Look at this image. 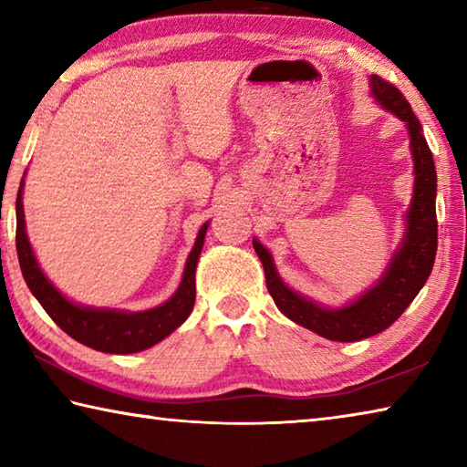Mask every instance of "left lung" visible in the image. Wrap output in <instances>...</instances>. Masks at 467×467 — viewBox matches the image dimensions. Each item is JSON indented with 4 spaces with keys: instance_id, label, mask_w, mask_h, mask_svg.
Returning a JSON list of instances; mask_svg holds the SVG:
<instances>
[{
    "instance_id": "obj_1",
    "label": "left lung",
    "mask_w": 467,
    "mask_h": 467,
    "mask_svg": "<svg viewBox=\"0 0 467 467\" xmlns=\"http://www.w3.org/2000/svg\"><path fill=\"white\" fill-rule=\"evenodd\" d=\"M368 86L370 97L404 121L414 161V189L404 214V239L395 249L381 278L350 303L326 306L292 290L275 270L272 253L253 239V249L264 264L267 290L275 306L290 321L334 342H358L389 327L429 280L437 255V171L431 148L422 136V125L404 94L393 84L379 76H370Z\"/></svg>"
}]
</instances>
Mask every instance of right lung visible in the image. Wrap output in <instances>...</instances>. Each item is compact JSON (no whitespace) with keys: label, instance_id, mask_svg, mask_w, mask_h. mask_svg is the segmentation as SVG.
<instances>
[{"label":"right lung","instance_id":"add662e5","mask_svg":"<svg viewBox=\"0 0 467 467\" xmlns=\"http://www.w3.org/2000/svg\"><path fill=\"white\" fill-rule=\"evenodd\" d=\"M22 192H25V179H22L18 197H16V249H18L22 275H25L30 292L41 303L47 315L76 342L99 352L133 354L162 342L189 317L195 305V267L200 262L210 223H205L197 233L193 249L187 255L179 288L162 305L146 311L86 306L74 303L61 290L55 288V284L47 278L41 265H38L26 234Z\"/></svg>","mask_w":467,"mask_h":467}]
</instances>
